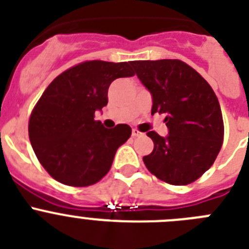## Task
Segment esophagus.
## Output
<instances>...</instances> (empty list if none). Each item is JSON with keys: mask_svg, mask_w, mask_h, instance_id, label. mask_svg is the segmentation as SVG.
<instances>
[{"mask_svg": "<svg viewBox=\"0 0 249 249\" xmlns=\"http://www.w3.org/2000/svg\"><path fill=\"white\" fill-rule=\"evenodd\" d=\"M131 134H133L134 138H138V136H142V135H144V133H140V131H139L138 129H133Z\"/></svg>", "mask_w": 249, "mask_h": 249, "instance_id": "obj_1", "label": "esophagus"}]
</instances>
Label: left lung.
Returning <instances> with one entry per match:
<instances>
[{"label":"left lung","instance_id":"8db88e82","mask_svg":"<svg viewBox=\"0 0 249 249\" xmlns=\"http://www.w3.org/2000/svg\"><path fill=\"white\" fill-rule=\"evenodd\" d=\"M152 97L151 114H165L169 134L149 131L154 150L142 158L147 170L171 185H189L205 174L223 141L221 107L211 86L178 59L131 62Z\"/></svg>","mask_w":249,"mask_h":249}]
</instances>
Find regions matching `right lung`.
I'll return each instance as SVG.
<instances>
[{"instance_id": "obj_1", "label": "right lung", "mask_w": 249, "mask_h": 249, "mask_svg": "<svg viewBox=\"0 0 249 249\" xmlns=\"http://www.w3.org/2000/svg\"><path fill=\"white\" fill-rule=\"evenodd\" d=\"M134 74L131 62L89 60L63 71L47 87L31 114L28 135L36 156L53 178L83 187L108 174L131 127L119 124L107 129L94 120V114L108 104L114 80Z\"/></svg>"}]
</instances>
